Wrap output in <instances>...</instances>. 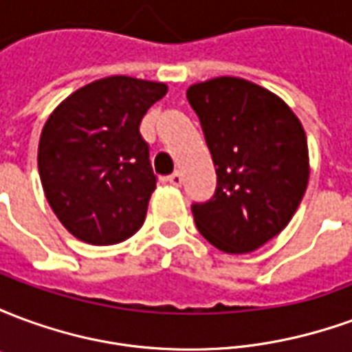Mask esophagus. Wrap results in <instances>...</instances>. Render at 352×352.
Segmentation results:
<instances>
[{
    "label": "esophagus",
    "instance_id": "1",
    "mask_svg": "<svg viewBox=\"0 0 352 352\" xmlns=\"http://www.w3.org/2000/svg\"><path fill=\"white\" fill-rule=\"evenodd\" d=\"M168 183L171 184V186H181V183H183V175H181L179 171H175V173H171V175L168 177Z\"/></svg>",
    "mask_w": 352,
    "mask_h": 352
}]
</instances>
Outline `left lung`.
Instances as JSON below:
<instances>
[{
  "mask_svg": "<svg viewBox=\"0 0 352 352\" xmlns=\"http://www.w3.org/2000/svg\"><path fill=\"white\" fill-rule=\"evenodd\" d=\"M196 111L217 169V190L192 213L219 251H256L287 228L309 181L302 122L279 96L239 77L192 85Z\"/></svg>",
  "mask_w": 352,
  "mask_h": 352,
  "instance_id": "obj_1",
  "label": "left lung"
}]
</instances>
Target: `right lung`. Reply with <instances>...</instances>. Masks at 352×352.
Wrapping results in <instances>:
<instances>
[{"label": "right lung", "instance_id": "1", "mask_svg": "<svg viewBox=\"0 0 352 352\" xmlns=\"http://www.w3.org/2000/svg\"><path fill=\"white\" fill-rule=\"evenodd\" d=\"M166 92L164 82L105 77L67 96L43 126V190L80 241L115 245L143 226L156 175L139 124Z\"/></svg>", "mask_w": 352, "mask_h": 352}]
</instances>
